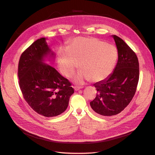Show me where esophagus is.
<instances>
[{
  "instance_id": "obj_1",
  "label": "esophagus",
  "mask_w": 155,
  "mask_h": 155,
  "mask_svg": "<svg viewBox=\"0 0 155 155\" xmlns=\"http://www.w3.org/2000/svg\"><path fill=\"white\" fill-rule=\"evenodd\" d=\"M83 87H78V86H76V87H74V89H75V91H79V90H80V89H81Z\"/></svg>"
}]
</instances>
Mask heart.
<instances>
[{
	"instance_id": "heart-1",
	"label": "heart",
	"mask_w": 155,
	"mask_h": 155,
	"mask_svg": "<svg viewBox=\"0 0 155 155\" xmlns=\"http://www.w3.org/2000/svg\"><path fill=\"white\" fill-rule=\"evenodd\" d=\"M118 58L114 45L94 37H77L68 46L58 51L59 67L66 77L74 74L79 66L82 68L74 77V81L83 83L91 79L99 82L109 76Z\"/></svg>"
}]
</instances>
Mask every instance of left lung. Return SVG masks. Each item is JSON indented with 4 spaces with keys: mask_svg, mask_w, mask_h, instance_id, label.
Listing matches in <instances>:
<instances>
[{
    "mask_svg": "<svg viewBox=\"0 0 155 155\" xmlns=\"http://www.w3.org/2000/svg\"><path fill=\"white\" fill-rule=\"evenodd\" d=\"M112 37L118 49V62L109 76L94 84L97 93L95 99L90 102L92 109L104 116L118 114L129 104L139 80L137 55L119 37Z\"/></svg>",
    "mask_w": 155,
    "mask_h": 155,
    "instance_id": "8db88e82",
    "label": "left lung"
}]
</instances>
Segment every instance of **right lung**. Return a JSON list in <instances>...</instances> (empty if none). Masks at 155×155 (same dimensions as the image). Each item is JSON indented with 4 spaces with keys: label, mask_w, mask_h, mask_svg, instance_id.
<instances>
[{
    "label": "right lung",
    "mask_w": 155,
    "mask_h": 155,
    "mask_svg": "<svg viewBox=\"0 0 155 155\" xmlns=\"http://www.w3.org/2000/svg\"><path fill=\"white\" fill-rule=\"evenodd\" d=\"M55 54L42 37L21 56L18 67L19 86L26 101L37 113L45 117L66 110L74 89L64 78L45 61H54Z\"/></svg>",
    "instance_id": "right-lung-1"
}]
</instances>
